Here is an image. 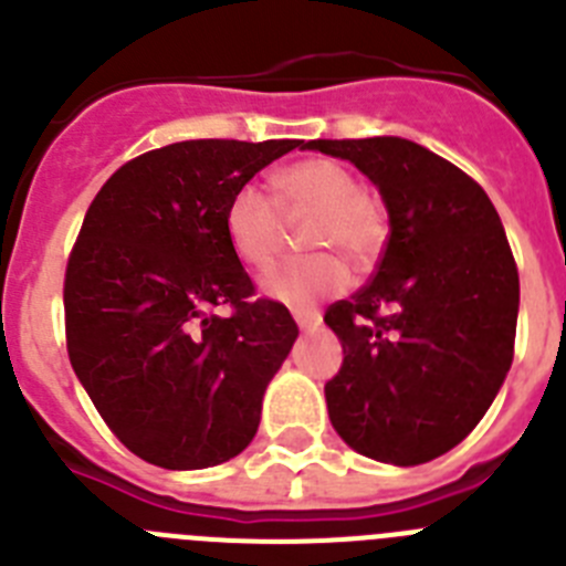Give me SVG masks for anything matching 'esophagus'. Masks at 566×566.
Masks as SVG:
<instances>
[{
  "label": "esophagus",
  "mask_w": 566,
  "mask_h": 566,
  "mask_svg": "<svg viewBox=\"0 0 566 566\" xmlns=\"http://www.w3.org/2000/svg\"><path fill=\"white\" fill-rule=\"evenodd\" d=\"M294 319H297V326L303 328V332H314V328L319 326V314L314 312H303V308H294Z\"/></svg>",
  "instance_id": "obj_1"
}]
</instances>
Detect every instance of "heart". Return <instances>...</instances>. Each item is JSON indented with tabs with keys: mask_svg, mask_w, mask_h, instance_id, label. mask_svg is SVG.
I'll return each instance as SVG.
<instances>
[{
	"mask_svg": "<svg viewBox=\"0 0 566 566\" xmlns=\"http://www.w3.org/2000/svg\"><path fill=\"white\" fill-rule=\"evenodd\" d=\"M283 214H312L303 227V247L317 249L269 269L260 286L289 306H312L317 297L337 294L348 283V269L368 266L388 238L382 203L363 192L357 175L328 158H306L277 175V198L258 184H243L229 198L223 229L232 252L247 266H266L280 247ZM334 248L333 253L327 249Z\"/></svg>",
	"mask_w": 566,
	"mask_h": 566,
	"instance_id": "obj_1",
	"label": "heart"
}]
</instances>
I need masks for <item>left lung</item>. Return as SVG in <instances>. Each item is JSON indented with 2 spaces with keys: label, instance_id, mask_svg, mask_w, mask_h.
<instances>
[{
  "label": "left lung",
  "instance_id": "1",
  "mask_svg": "<svg viewBox=\"0 0 566 566\" xmlns=\"http://www.w3.org/2000/svg\"><path fill=\"white\" fill-rule=\"evenodd\" d=\"M379 187L391 232L377 272L328 306L343 365L326 382L334 431L377 462L422 464L479 424L513 363L518 269L488 192L405 138L308 142Z\"/></svg>",
  "mask_w": 566,
  "mask_h": 566
}]
</instances>
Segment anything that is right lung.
Wrapping results in <instances>:
<instances>
[{"label":"right lung","instance_id":"add662e5","mask_svg":"<svg viewBox=\"0 0 566 566\" xmlns=\"http://www.w3.org/2000/svg\"><path fill=\"white\" fill-rule=\"evenodd\" d=\"M303 142L149 149L90 203L64 272L70 365L135 457L201 470L238 457L297 323L254 297L223 212L234 189ZM218 307H229L227 315Z\"/></svg>","mask_w":566,"mask_h":566}]
</instances>
